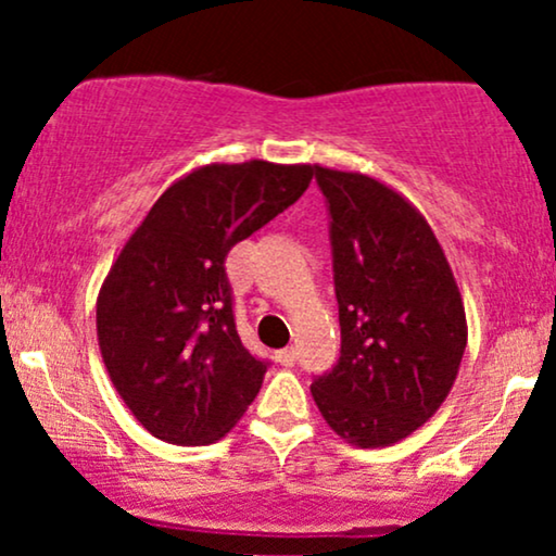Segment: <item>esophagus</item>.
<instances>
[{"label":"esophagus","instance_id":"obj_1","mask_svg":"<svg viewBox=\"0 0 556 556\" xmlns=\"http://www.w3.org/2000/svg\"><path fill=\"white\" fill-rule=\"evenodd\" d=\"M274 358H277V363L279 366H295V361H298V350L295 348H285V350H277V353H274Z\"/></svg>","mask_w":556,"mask_h":556}]
</instances>
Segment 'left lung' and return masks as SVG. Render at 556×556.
<instances>
[{
	"mask_svg": "<svg viewBox=\"0 0 556 556\" xmlns=\"http://www.w3.org/2000/svg\"><path fill=\"white\" fill-rule=\"evenodd\" d=\"M329 203L340 361L311 384L361 450L410 437L442 407L468 344L455 274L424 214L376 177L316 164Z\"/></svg>",
	"mask_w": 556,
	"mask_h": 556,
	"instance_id": "left-lung-1",
	"label": "left lung"
}]
</instances>
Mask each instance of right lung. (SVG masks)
I'll return each mask as SVG.
<instances>
[{
    "instance_id": "obj_1",
    "label": "right lung",
    "mask_w": 556,
    "mask_h": 556,
    "mask_svg": "<svg viewBox=\"0 0 556 556\" xmlns=\"http://www.w3.org/2000/svg\"><path fill=\"white\" fill-rule=\"evenodd\" d=\"M311 164H206L172 182L127 238L96 300L117 394L169 444H214L264 384L242 348L225 258L305 193Z\"/></svg>"
}]
</instances>
